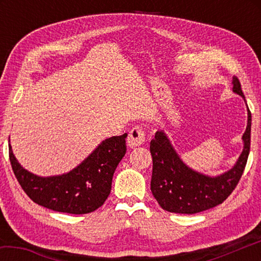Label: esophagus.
Returning a JSON list of instances; mask_svg holds the SVG:
<instances>
[{"instance_id": "1", "label": "esophagus", "mask_w": 261, "mask_h": 261, "mask_svg": "<svg viewBox=\"0 0 261 261\" xmlns=\"http://www.w3.org/2000/svg\"><path fill=\"white\" fill-rule=\"evenodd\" d=\"M145 140H146V132L141 126H135L132 127L129 132V136H127V146L129 147H137L139 145L144 144Z\"/></svg>"}]
</instances>
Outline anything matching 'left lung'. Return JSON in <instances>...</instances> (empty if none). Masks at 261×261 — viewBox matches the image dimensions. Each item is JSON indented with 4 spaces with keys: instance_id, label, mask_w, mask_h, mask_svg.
I'll return each mask as SVG.
<instances>
[{
    "instance_id": "left-lung-1",
    "label": "left lung",
    "mask_w": 261,
    "mask_h": 261,
    "mask_svg": "<svg viewBox=\"0 0 261 261\" xmlns=\"http://www.w3.org/2000/svg\"><path fill=\"white\" fill-rule=\"evenodd\" d=\"M232 90L245 96L236 76ZM244 148L230 170L218 177H208L190 169L180 160L163 131H158L151 140L153 159L151 191L163 210L171 213L196 214L213 208L227 199L237 187L245 169L251 143V112L247 108V126L243 135Z\"/></svg>"
}]
</instances>
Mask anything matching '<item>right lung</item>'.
I'll return each mask as SVG.
<instances>
[{
	"label": "right lung",
	"instance_id": "1",
	"mask_svg": "<svg viewBox=\"0 0 261 261\" xmlns=\"http://www.w3.org/2000/svg\"><path fill=\"white\" fill-rule=\"evenodd\" d=\"M126 134L103 140L68 174L39 177L17 162L9 144V159L21 189L35 204L69 214H87L103 205L115 169L126 152Z\"/></svg>",
	"mask_w": 261,
	"mask_h": 261
}]
</instances>
